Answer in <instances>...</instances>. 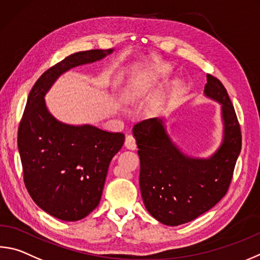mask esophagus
<instances>
[{
	"label": "esophagus",
	"mask_w": 260,
	"mask_h": 260,
	"mask_svg": "<svg viewBox=\"0 0 260 260\" xmlns=\"http://www.w3.org/2000/svg\"><path fill=\"white\" fill-rule=\"evenodd\" d=\"M125 146L128 150H135L136 149V142H135V139L133 138V136H132V135L126 136Z\"/></svg>",
	"instance_id": "esophagus-1"
}]
</instances>
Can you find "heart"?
Wrapping results in <instances>:
<instances>
[{"label": "heart", "instance_id": "heart-1", "mask_svg": "<svg viewBox=\"0 0 260 260\" xmlns=\"http://www.w3.org/2000/svg\"><path fill=\"white\" fill-rule=\"evenodd\" d=\"M146 81L149 82V79H146V77H143V78L138 79V81H135V82L132 83L129 85V87L127 88V91L124 94L125 100L131 101V100H133V99L138 98L139 96V93H140V85H142V83L143 84L146 83Z\"/></svg>", "mask_w": 260, "mask_h": 260}]
</instances>
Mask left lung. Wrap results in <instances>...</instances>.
<instances>
[{
    "mask_svg": "<svg viewBox=\"0 0 260 260\" xmlns=\"http://www.w3.org/2000/svg\"><path fill=\"white\" fill-rule=\"evenodd\" d=\"M204 93L220 105L223 125L221 142L209 157L184 152L169 136L164 118H151L133 127L144 206L151 216L168 226L196 219L226 194L241 151V131L223 84L207 75Z\"/></svg>",
    "mask_w": 260,
    "mask_h": 260,
    "instance_id": "8db88e82",
    "label": "left lung"
}]
</instances>
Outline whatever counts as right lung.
Wrapping results in <instances>:
<instances>
[{"instance_id":"1","label":"right lung","mask_w":260,"mask_h":260,"mask_svg":"<svg viewBox=\"0 0 260 260\" xmlns=\"http://www.w3.org/2000/svg\"><path fill=\"white\" fill-rule=\"evenodd\" d=\"M114 51L70 54L37 79L27 99L18 131L23 181L35 204L61 220L82 219L100 204L108 168L125 135L60 121L50 112L45 95L66 72L100 61Z\"/></svg>"}]
</instances>
